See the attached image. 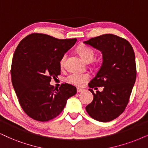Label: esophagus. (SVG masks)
<instances>
[{
	"instance_id": "obj_1",
	"label": "esophagus",
	"mask_w": 148,
	"mask_h": 148,
	"mask_svg": "<svg viewBox=\"0 0 148 148\" xmlns=\"http://www.w3.org/2000/svg\"><path fill=\"white\" fill-rule=\"evenodd\" d=\"M84 90L82 88H77V92H82V91H83Z\"/></svg>"
}]
</instances>
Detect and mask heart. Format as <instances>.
Returning a JSON list of instances; mask_svg holds the SVG:
<instances>
[{
	"label": "heart",
	"instance_id": "1",
	"mask_svg": "<svg viewBox=\"0 0 148 148\" xmlns=\"http://www.w3.org/2000/svg\"><path fill=\"white\" fill-rule=\"evenodd\" d=\"M77 52L79 53L82 58L86 62H90L93 60L95 56V52L90 47L88 46H80L78 47ZM66 54H64L60 60V65L61 67H63L64 65V62L66 59ZM89 79V75L87 73H72L69 74L66 78L67 82L71 84L81 86L84 83L87 82Z\"/></svg>",
	"mask_w": 148,
	"mask_h": 148
}]
</instances>
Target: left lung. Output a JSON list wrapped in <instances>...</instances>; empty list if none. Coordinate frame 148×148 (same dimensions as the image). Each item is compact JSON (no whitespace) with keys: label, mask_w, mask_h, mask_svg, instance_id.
<instances>
[{"label":"left lung","mask_w":148,"mask_h":148,"mask_svg":"<svg viewBox=\"0 0 148 148\" xmlns=\"http://www.w3.org/2000/svg\"><path fill=\"white\" fill-rule=\"evenodd\" d=\"M102 53L103 62L88 84L93 100L86 107L88 114L101 122L110 121L124 111L136 81L135 55L128 41L113 34L84 42ZM104 86L95 94L92 88Z\"/></svg>","instance_id":"8db88e82"}]
</instances>
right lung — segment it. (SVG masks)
I'll list each match as a JSON object with an SVG mask.
<instances>
[{
  "instance_id": "obj_1",
  "label": "right lung",
  "mask_w": 148,
  "mask_h": 148,
  "mask_svg": "<svg viewBox=\"0 0 148 148\" xmlns=\"http://www.w3.org/2000/svg\"><path fill=\"white\" fill-rule=\"evenodd\" d=\"M76 41L35 33L18 45L11 69L12 85L22 108L34 120L48 121L56 117L67 99L77 92L76 87L69 84L56 89L49 83L60 75V60Z\"/></svg>"
}]
</instances>
